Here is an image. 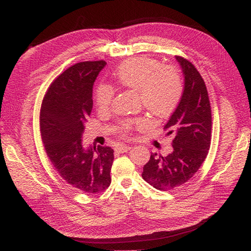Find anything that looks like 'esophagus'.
Here are the masks:
<instances>
[{
    "label": "esophagus",
    "instance_id": "34e87169",
    "mask_svg": "<svg viewBox=\"0 0 251 251\" xmlns=\"http://www.w3.org/2000/svg\"><path fill=\"white\" fill-rule=\"evenodd\" d=\"M131 150L130 146H126V144H118V146L115 148V151H118V153H125V151H127Z\"/></svg>",
    "mask_w": 251,
    "mask_h": 251
}]
</instances>
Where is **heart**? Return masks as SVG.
<instances>
[{
  "label": "heart",
  "instance_id": "obj_1",
  "mask_svg": "<svg viewBox=\"0 0 251 251\" xmlns=\"http://www.w3.org/2000/svg\"><path fill=\"white\" fill-rule=\"evenodd\" d=\"M116 85L138 92L141 103L156 117H166L176 110L183 95V82L179 72L171 67H162L153 58L134 57L121 64L114 73ZM114 90L109 85H100L95 93L100 111H107L113 101ZM136 125H147L146 119H138ZM132 123H125L127 131Z\"/></svg>",
  "mask_w": 251,
  "mask_h": 251
}]
</instances>
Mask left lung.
Wrapping results in <instances>:
<instances>
[{"mask_svg":"<svg viewBox=\"0 0 251 251\" xmlns=\"http://www.w3.org/2000/svg\"><path fill=\"white\" fill-rule=\"evenodd\" d=\"M184 77L183 95L164 130L174 134L173 151L166 157L151 154L142 178L159 191L183 185L198 172L208 154L211 111L205 82L195 66L176 56Z\"/></svg>","mask_w":251,"mask_h":251,"instance_id":"obj_1","label":"left lung"}]
</instances>
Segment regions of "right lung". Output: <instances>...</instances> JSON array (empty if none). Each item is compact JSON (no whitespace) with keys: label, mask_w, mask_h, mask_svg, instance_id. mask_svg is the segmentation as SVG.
I'll return each mask as SVG.
<instances>
[{"label":"right lung","mask_w":251,"mask_h":251,"mask_svg":"<svg viewBox=\"0 0 251 251\" xmlns=\"http://www.w3.org/2000/svg\"><path fill=\"white\" fill-rule=\"evenodd\" d=\"M107 65L82 62L59 75L44 97L41 134L52 165L67 183L88 194L111 184L114 151L110 147L82 146V134L93 108V86Z\"/></svg>","instance_id":"1"}]
</instances>
